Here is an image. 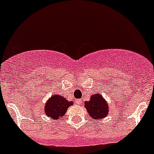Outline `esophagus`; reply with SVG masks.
<instances>
[{"instance_id":"34e87169","label":"esophagus","mask_w":154,"mask_h":154,"mask_svg":"<svg viewBox=\"0 0 154 154\" xmlns=\"http://www.w3.org/2000/svg\"><path fill=\"white\" fill-rule=\"evenodd\" d=\"M75 103L77 105H80V103H81V100H75Z\"/></svg>"}]
</instances>
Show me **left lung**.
Listing matches in <instances>:
<instances>
[{
    "instance_id": "1",
    "label": "left lung",
    "mask_w": 154,
    "mask_h": 154,
    "mask_svg": "<svg viewBox=\"0 0 154 154\" xmlns=\"http://www.w3.org/2000/svg\"><path fill=\"white\" fill-rule=\"evenodd\" d=\"M85 107L91 119L96 121L106 117L109 111V104L101 94H92L88 101L85 102Z\"/></svg>"
}]
</instances>
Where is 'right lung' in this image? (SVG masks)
<instances>
[{
  "label": "right lung",
  "instance_id": "1",
  "mask_svg": "<svg viewBox=\"0 0 154 154\" xmlns=\"http://www.w3.org/2000/svg\"><path fill=\"white\" fill-rule=\"evenodd\" d=\"M73 101H68L64 97L54 94L47 100L45 106V114L51 120H57L63 118L68 108L72 106Z\"/></svg>",
  "mask_w": 154,
  "mask_h": 154
}]
</instances>
